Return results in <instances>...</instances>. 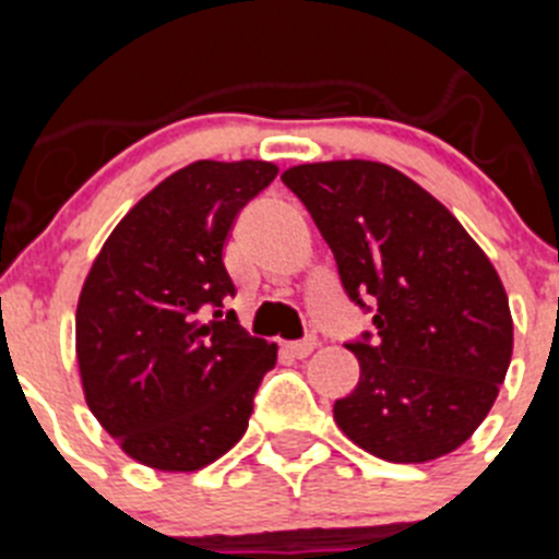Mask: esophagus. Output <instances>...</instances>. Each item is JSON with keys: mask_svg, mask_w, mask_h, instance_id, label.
<instances>
[{"mask_svg": "<svg viewBox=\"0 0 559 559\" xmlns=\"http://www.w3.org/2000/svg\"><path fill=\"white\" fill-rule=\"evenodd\" d=\"M313 347H316V338L313 335H308V338L302 341H288V344H285V353H290L294 358H308V355L313 353Z\"/></svg>", "mask_w": 559, "mask_h": 559, "instance_id": "34e87169", "label": "esophagus"}]
</instances>
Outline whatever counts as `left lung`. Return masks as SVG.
Returning <instances> with one entry per match:
<instances>
[{
	"label": "left lung",
	"instance_id": "1",
	"mask_svg": "<svg viewBox=\"0 0 559 559\" xmlns=\"http://www.w3.org/2000/svg\"><path fill=\"white\" fill-rule=\"evenodd\" d=\"M283 181L310 212L344 294L372 313L349 341L358 386L333 417L386 462L456 451L498 397L512 358L510 299L464 226L417 181L380 162L299 165Z\"/></svg>",
	"mask_w": 559,
	"mask_h": 559
}]
</instances>
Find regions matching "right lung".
Segmentation results:
<instances>
[{"label":"right lung","instance_id":"obj_1","mask_svg":"<svg viewBox=\"0 0 559 559\" xmlns=\"http://www.w3.org/2000/svg\"><path fill=\"white\" fill-rule=\"evenodd\" d=\"M271 162H192L153 187L108 235L75 316L83 394L122 451L190 473L249 428L276 344L224 302V243L237 212L274 181Z\"/></svg>","mask_w":559,"mask_h":559}]
</instances>
